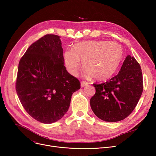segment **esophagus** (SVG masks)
Listing matches in <instances>:
<instances>
[{
  "label": "esophagus",
  "mask_w": 156,
  "mask_h": 156,
  "mask_svg": "<svg viewBox=\"0 0 156 156\" xmlns=\"http://www.w3.org/2000/svg\"><path fill=\"white\" fill-rule=\"evenodd\" d=\"M88 85V83L86 82V81H81V88L84 87L85 86H86V85Z\"/></svg>",
  "instance_id": "34e87169"
}]
</instances>
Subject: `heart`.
Listing matches in <instances>:
<instances>
[{
  "mask_svg": "<svg viewBox=\"0 0 156 156\" xmlns=\"http://www.w3.org/2000/svg\"><path fill=\"white\" fill-rule=\"evenodd\" d=\"M123 55L121 46L109 41H85L76 44L64 53L65 66L72 75H77L81 65L86 74L96 80H105L116 71Z\"/></svg>",
  "mask_w": 156,
  "mask_h": 156,
  "instance_id": "heart-1",
  "label": "heart"
}]
</instances>
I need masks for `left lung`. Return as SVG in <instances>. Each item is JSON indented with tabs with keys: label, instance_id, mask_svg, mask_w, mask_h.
I'll return each mask as SVG.
<instances>
[{
	"label": "left lung",
	"instance_id": "1",
	"mask_svg": "<svg viewBox=\"0 0 156 156\" xmlns=\"http://www.w3.org/2000/svg\"><path fill=\"white\" fill-rule=\"evenodd\" d=\"M93 85L95 94L90 104L96 116L107 122L121 121L132 112L142 95L140 66L128 55L116 76L105 83Z\"/></svg>",
	"mask_w": 156,
	"mask_h": 156
}]
</instances>
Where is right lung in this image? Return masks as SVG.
<instances>
[{
  "instance_id": "right-lung-1",
  "label": "right lung",
  "mask_w": 156,
  "mask_h": 156,
  "mask_svg": "<svg viewBox=\"0 0 156 156\" xmlns=\"http://www.w3.org/2000/svg\"><path fill=\"white\" fill-rule=\"evenodd\" d=\"M64 64L60 37L51 34L32 44L19 62L16 92L26 111L42 123L61 119L73 94L80 88Z\"/></svg>"
}]
</instances>
